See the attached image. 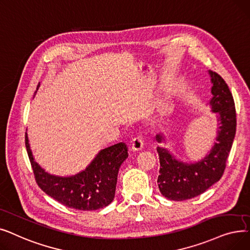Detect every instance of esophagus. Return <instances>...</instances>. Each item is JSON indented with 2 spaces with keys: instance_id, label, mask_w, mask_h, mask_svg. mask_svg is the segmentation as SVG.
I'll list each match as a JSON object with an SVG mask.
<instances>
[{
  "instance_id": "esophagus-1",
  "label": "esophagus",
  "mask_w": 250,
  "mask_h": 250,
  "mask_svg": "<svg viewBox=\"0 0 250 250\" xmlns=\"http://www.w3.org/2000/svg\"><path fill=\"white\" fill-rule=\"evenodd\" d=\"M142 148H144V140H142L140 136L134 137L131 142V149L133 151H138L141 150Z\"/></svg>"
}]
</instances>
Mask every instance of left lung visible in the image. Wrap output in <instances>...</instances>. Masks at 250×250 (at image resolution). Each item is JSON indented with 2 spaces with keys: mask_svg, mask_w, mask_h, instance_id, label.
<instances>
[{
  "mask_svg": "<svg viewBox=\"0 0 250 250\" xmlns=\"http://www.w3.org/2000/svg\"><path fill=\"white\" fill-rule=\"evenodd\" d=\"M212 94L208 104L211 113L217 116L216 142L208 153L200 161L184 163L178 161L168 148L158 147L160 156V175L158 185L161 193L170 200L181 201L204 193L217 183L226 168L236 133V111L232 93L225 80L216 72L208 70ZM159 144L165 136H156Z\"/></svg>",
  "mask_w": 250,
  "mask_h": 250,
  "instance_id": "8db88e82",
  "label": "left lung"
}]
</instances>
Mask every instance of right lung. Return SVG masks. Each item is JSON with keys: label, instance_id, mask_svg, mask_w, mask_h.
Wrapping results in <instances>:
<instances>
[{"label": "right lung", "instance_id": "right-lung-1", "mask_svg": "<svg viewBox=\"0 0 250 250\" xmlns=\"http://www.w3.org/2000/svg\"><path fill=\"white\" fill-rule=\"evenodd\" d=\"M25 146L38 185L55 200L79 210L100 209L113 201L119 169L128 158L124 142L101 149L84 170L72 176H57L45 172L34 160L27 133Z\"/></svg>", "mask_w": 250, "mask_h": 250}]
</instances>
